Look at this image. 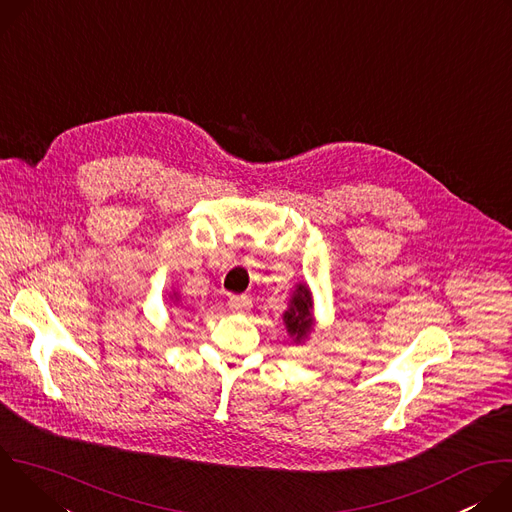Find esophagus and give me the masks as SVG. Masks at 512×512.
<instances>
[{
    "label": "esophagus",
    "instance_id": "1",
    "mask_svg": "<svg viewBox=\"0 0 512 512\" xmlns=\"http://www.w3.org/2000/svg\"><path fill=\"white\" fill-rule=\"evenodd\" d=\"M229 308L237 314H245L249 310V298L247 296H233L229 300Z\"/></svg>",
    "mask_w": 512,
    "mask_h": 512
}]
</instances>
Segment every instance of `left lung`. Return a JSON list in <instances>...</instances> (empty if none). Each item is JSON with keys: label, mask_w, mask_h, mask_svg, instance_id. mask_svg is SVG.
I'll return each mask as SVG.
<instances>
[{"label": "left lung", "mask_w": 512, "mask_h": 512, "mask_svg": "<svg viewBox=\"0 0 512 512\" xmlns=\"http://www.w3.org/2000/svg\"><path fill=\"white\" fill-rule=\"evenodd\" d=\"M285 328L289 336H294L296 342H304L308 334L314 328V318H312V294L308 285L300 283L294 291V296L289 300V308L283 314Z\"/></svg>", "instance_id": "1"}]
</instances>
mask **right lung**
Returning a JSON list of instances; mask_svg holds the SVG:
<instances>
[{"label": "right lung", "mask_w": 512, "mask_h": 512, "mask_svg": "<svg viewBox=\"0 0 512 512\" xmlns=\"http://www.w3.org/2000/svg\"><path fill=\"white\" fill-rule=\"evenodd\" d=\"M174 296H176V294H174ZM176 300H178V298H176Z\"/></svg>", "instance_id": "1"}]
</instances>
